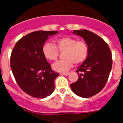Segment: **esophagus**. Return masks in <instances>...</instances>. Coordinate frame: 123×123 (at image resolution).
<instances>
[{
	"mask_svg": "<svg viewBox=\"0 0 123 123\" xmlns=\"http://www.w3.org/2000/svg\"><path fill=\"white\" fill-rule=\"evenodd\" d=\"M70 74L69 72H64V73H61V75H64V76H68V75Z\"/></svg>",
	"mask_w": 123,
	"mask_h": 123,
	"instance_id": "obj_1",
	"label": "esophagus"
}]
</instances>
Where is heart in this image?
<instances>
[{"label":"heart","mask_w":123,"mask_h":123,"mask_svg":"<svg viewBox=\"0 0 123 123\" xmlns=\"http://www.w3.org/2000/svg\"><path fill=\"white\" fill-rule=\"evenodd\" d=\"M59 49L63 53L64 59L58 61L53 64L52 68L55 71L62 72L67 71L71 67L73 63L79 64L87 58L88 47L86 43L82 41H77L69 37H64L56 40V46L47 43L43 47V53L45 58L50 61L58 58Z\"/></svg>","instance_id":"b5f03b06"}]
</instances>
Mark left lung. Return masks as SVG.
I'll return each mask as SVG.
<instances>
[{"mask_svg":"<svg viewBox=\"0 0 123 123\" xmlns=\"http://www.w3.org/2000/svg\"><path fill=\"white\" fill-rule=\"evenodd\" d=\"M73 34L83 38L88 46V53L76 70L79 79L70 86L77 96L88 98L102 91L108 81L112 65L111 52L102 38L89 31L77 30Z\"/></svg>","mask_w":123,"mask_h":123,"instance_id":"1","label":"left lung"}]
</instances>
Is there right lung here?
Masks as SVG:
<instances>
[{
	"instance_id": "obj_1",
	"label": "right lung",
	"mask_w": 123,
	"mask_h": 123,
	"mask_svg": "<svg viewBox=\"0 0 123 123\" xmlns=\"http://www.w3.org/2000/svg\"><path fill=\"white\" fill-rule=\"evenodd\" d=\"M58 33L44 31L30 33L17 42L11 53V68L17 83L35 98H46L55 89V80L59 74L52 71L42 49L49 36Z\"/></svg>"
}]
</instances>
